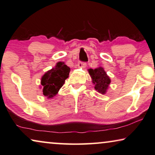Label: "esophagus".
<instances>
[{
	"label": "esophagus",
	"mask_w": 155,
	"mask_h": 155,
	"mask_svg": "<svg viewBox=\"0 0 155 155\" xmlns=\"http://www.w3.org/2000/svg\"><path fill=\"white\" fill-rule=\"evenodd\" d=\"M87 66V64L85 62H82V61H79L78 63V66L79 67V68H84L86 67Z\"/></svg>",
	"instance_id": "esophagus-1"
}]
</instances>
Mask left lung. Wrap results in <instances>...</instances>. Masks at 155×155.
I'll list each match as a JSON object with an SVG mask.
<instances>
[{"label": "left lung", "mask_w": 155, "mask_h": 155, "mask_svg": "<svg viewBox=\"0 0 155 155\" xmlns=\"http://www.w3.org/2000/svg\"><path fill=\"white\" fill-rule=\"evenodd\" d=\"M88 71L92 82L95 84L94 88L100 94H105L110 83V79L104 69L102 67H98L95 69H89Z\"/></svg>", "instance_id": "8db88e82"}]
</instances>
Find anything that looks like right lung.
<instances>
[{"mask_svg":"<svg viewBox=\"0 0 155 155\" xmlns=\"http://www.w3.org/2000/svg\"><path fill=\"white\" fill-rule=\"evenodd\" d=\"M71 69L64 62H58L54 68L48 71L41 78V84L43 86V95L48 98L56 96L65 80L68 78Z\"/></svg>","mask_w":155,"mask_h":155,"instance_id":"right-lung-1","label":"right lung"}]
</instances>
